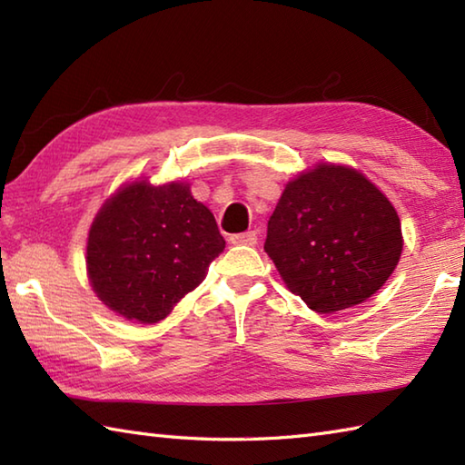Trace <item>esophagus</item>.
<instances>
[{"instance_id": "esophagus-1", "label": "esophagus", "mask_w": 465, "mask_h": 465, "mask_svg": "<svg viewBox=\"0 0 465 465\" xmlns=\"http://www.w3.org/2000/svg\"><path fill=\"white\" fill-rule=\"evenodd\" d=\"M230 242L233 245H255L258 243V233L255 232H243V233H233Z\"/></svg>"}]
</instances>
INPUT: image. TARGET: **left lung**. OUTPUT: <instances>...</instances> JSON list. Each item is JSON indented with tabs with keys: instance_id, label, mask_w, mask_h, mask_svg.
I'll list each match as a JSON object with an SVG mask.
<instances>
[{
	"instance_id": "obj_1",
	"label": "left lung",
	"mask_w": 465,
	"mask_h": 465,
	"mask_svg": "<svg viewBox=\"0 0 465 465\" xmlns=\"http://www.w3.org/2000/svg\"><path fill=\"white\" fill-rule=\"evenodd\" d=\"M401 245L388 197L351 167L322 163L285 185L263 250L292 293L333 313L371 298L396 270Z\"/></svg>"
}]
</instances>
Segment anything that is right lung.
Here are the masks:
<instances>
[{
	"label": "right lung",
	"instance_id": "right-lung-1",
	"mask_svg": "<svg viewBox=\"0 0 465 465\" xmlns=\"http://www.w3.org/2000/svg\"><path fill=\"white\" fill-rule=\"evenodd\" d=\"M225 248L213 213L190 185L134 182L107 200L87 238V273L107 308L157 323Z\"/></svg>",
	"mask_w": 465,
	"mask_h": 465
}]
</instances>
